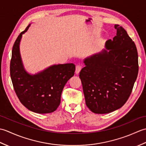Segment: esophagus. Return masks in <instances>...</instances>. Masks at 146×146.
<instances>
[{
    "label": "esophagus",
    "mask_w": 146,
    "mask_h": 146,
    "mask_svg": "<svg viewBox=\"0 0 146 146\" xmlns=\"http://www.w3.org/2000/svg\"><path fill=\"white\" fill-rule=\"evenodd\" d=\"M82 69V66L80 64H77L76 66V70H75V72L76 74H78L80 73V70Z\"/></svg>",
    "instance_id": "1"
}]
</instances>
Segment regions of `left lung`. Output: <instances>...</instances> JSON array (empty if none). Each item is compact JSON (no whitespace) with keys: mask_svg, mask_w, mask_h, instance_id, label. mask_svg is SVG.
<instances>
[{"mask_svg":"<svg viewBox=\"0 0 146 146\" xmlns=\"http://www.w3.org/2000/svg\"><path fill=\"white\" fill-rule=\"evenodd\" d=\"M117 35L105 49L83 60L80 72L86 106L104 114L122 107L128 100L138 75V54L126 31L114 26Z\"/></svg>","mask_w":146,"mask_h":146,"instance_id":"8db88e82","label":"left lung"}]
</instances>
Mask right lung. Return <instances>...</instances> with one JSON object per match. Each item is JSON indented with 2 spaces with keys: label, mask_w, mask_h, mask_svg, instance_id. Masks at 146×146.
<instances>
[{
  "label": "right lung",
  "mask_w": 146,
  "mask_h": 146,
  "mask_svg": "<svg viewBox=\"0 0 146 146\" xmlns=\"http://www.w3.org/2000/svg\"><path fill=\"white\" fill-rule=\"evenodd\" d=\"M31 24L22 32L12 51L10 73L12 84L21 104L27 109L38 113H52L61 102V95L66 82L75 74L73 63L52 64L35 74L27 72L20 52L22 37Z\"/></svg>",
  "instance_id": "add662e5"
}]
</instances>
